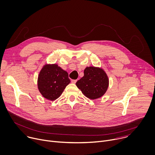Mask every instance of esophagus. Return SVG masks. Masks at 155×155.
Returning a JSON list of instances; mask_svg holds the SVG:
<instances>
[{
    "instance_id": "obj_1",
    "label": "esophagus",
    "mask_w": 155,
    "mask_h": 155,
    "mask_svg": "<svg viewBox=\"0 0 155 155\" xmlns=\"http://www.w3.org/2000/svg\"><path fill=\"white\" fill-rule=\"evenodd\" d=\"M77 80H72V81H71V82L72 83H74V84H75L76 82H77Z\"/></svg>"
}]
</instances>
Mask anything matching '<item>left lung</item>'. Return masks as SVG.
Masks as SVG:
<instances>
[{
	"label": "left lung",
	"mask_w": 155,
	"mask_h": 155,
	"mask_svg": "<svg viewBox=\"0 0 155 155\" xmlns=\"http://www.w3.org/2000/svg\"><path fill=\"white\" fill-rule=\"evenodd\" d=\"M76 85L86 97L94 100L105 94L109 86V79L102 69L90 66L84 70V76L77 81Z\"/></svg>",
	"instance_id": "8db88e82"
}]
</instances>
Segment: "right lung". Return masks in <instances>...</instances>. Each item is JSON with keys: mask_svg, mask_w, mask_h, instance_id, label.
I'll list each match as a JSON object with an SVG mask.
<instances>
[{"mask_svg": "<svg viewBox=\"0 0 155 155\" xmlns=\"http://www.w3.org/2000/svg\"><path fill=\"white\" fill-rule=\"evenodd\" d=\"M68 73L57 64H45L38 78V87L42 95L49 100L58 98L70 83Z\"/></svg>", "mask_w": 155, "mask_h": 155, "instance_id": "1", "label": "right lung"}]
</instances>
